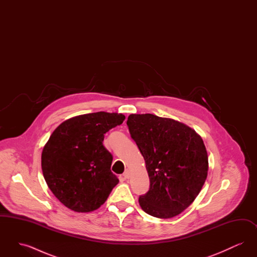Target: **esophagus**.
Listing matches in <instances>:
<instances>
[{
    "mask_svg": "<svg viewBox=\"0 0 257 257\" xmlns=\"http://www.w3.org/2000/svg\"><path fill=\"white\" fill-rule=\"evenodd\" d=\"M122 176L124 179H129L130 178V172H129V171H125V172L122 174Z\"/></svg>",
    "mask_w": 257,
    "mask_h": 257,
    "instance_id": "obj_1",
    "label": "esophagus"
}]
</instances>
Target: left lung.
<instances>
[{
  "label": "left lung",
  "instance_id": "1",
  "mask_svg": "<svg viewBox=\"0 0 257 257\" xmlns=\"http://www.w3.org/2000/svg\"><path fill=\"white\" fill-rule=\"evenodd\" d=\"M131 138L146 161L150 188L140 196L150 216L170 219L189 207L206 180L208 155L195 130L151 113L128 116Z\"/></svg>",
  "mask_w": 257,
  "mask_h": 257
}]
</instances>
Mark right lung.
<instances>
[{
    "mask_svg": "<svg viewBox=\"0 0 257 257\" xmlns=\"http://www.w3.org/2000/svg\"><path fill=\"white\" fill-rule=\"evenodd\" d=\"M122 113L98 111L74 116L50 136L41 168L50 190L75 212H91L107 200L119 182L110 171L112 156L103 146L104 134L120 125Z\"/></svg>",
    "mask_w": 257,
    "mask_h": 257,
    "instance_id": "1",
    "label": "right lung"
}]
</instances>
